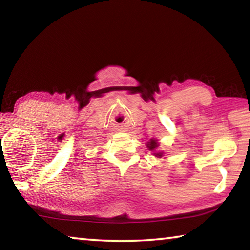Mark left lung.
Listing matches in <instances>:
<instances>
[{
    "mask_svg": "<svg viewBox=\"0 0 250 250\" xmlns=\"http://www.w3.org/2000/svg\"><path fill=\"white\" fill-rule=\"evenodd\" d=\"M159 146H160V143H159L158 140H156L155 138H152V139H150L149 141L146 142L147 150L151 151L152 154H153L154 156H156V158H160L161 159L163 156L164 153H163L162 151H158Z\"/></svg>",
    "mask_w": 250,
    "mask_h": 250,
    "instance_id": "1",
    "label": "left lung"
}]
</instances>
